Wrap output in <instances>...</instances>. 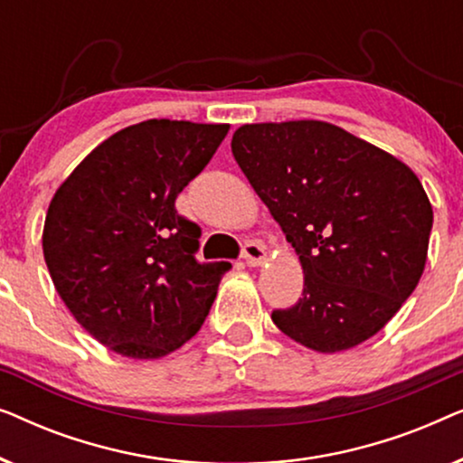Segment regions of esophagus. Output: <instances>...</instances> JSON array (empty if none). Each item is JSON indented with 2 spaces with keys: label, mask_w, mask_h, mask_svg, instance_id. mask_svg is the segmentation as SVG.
<instances>
[{
  "label": "esophagus",
  "mask_w": 463,
  "mask_h": 463,
  "mask_svg": "<svg viewBox=\"0 0 463 463\" xmlns=\"http://www.w3.org/2000/svg\"><path fill=\"white\" fill-rule=\"evenodd\" d=\"M242 257L249 268H259V265H263L265 261H268V252H265L263 246L257 242H246L242 249Z\"/></svg>",
  "instance_id": "esophagus-1"
}]
</instances>
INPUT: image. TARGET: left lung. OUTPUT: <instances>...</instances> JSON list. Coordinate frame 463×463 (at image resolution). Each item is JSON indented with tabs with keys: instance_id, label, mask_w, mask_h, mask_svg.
<instances>
[{
	"instance_id": "1",
	"label": "left lung",
	"mask_w": 463,
	"mask_h": 463,
	"mask_svg": "<svg viewBox=\"0 0 463 463\" xmlns=\"http://www.w3.org/2000/svg\"><path fill=\"white\" fill-rule=\"evenodd\" d=\"M232 151L303 269V297L274 325L320 354L382 331L428 259L434 213L413 170L320 119L244 124Z\"/></svg>"
}]
</instances>
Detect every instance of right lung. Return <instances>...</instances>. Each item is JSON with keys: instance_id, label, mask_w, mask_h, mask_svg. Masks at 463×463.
I'll list each match as a JSON object with an SVG mask.
<instances>
[{"instance_id": "obj_1", "label": "right lung", "mask_w": 463, "mask_h": 463, "mask_svg": "<svg viewBox=\"0 0 463 463\" xmlns=\"http://www.w3.org/2000/svg\"><path fill=\"white\" fill-rule=\"evenodd\" d=\"M230 124L147 119L116 132L56 189L42 249L81 328L119 356L156 360L204 325L227 261L198 263L200 227L175 200Z\"/></svg>"}]
</instances>
